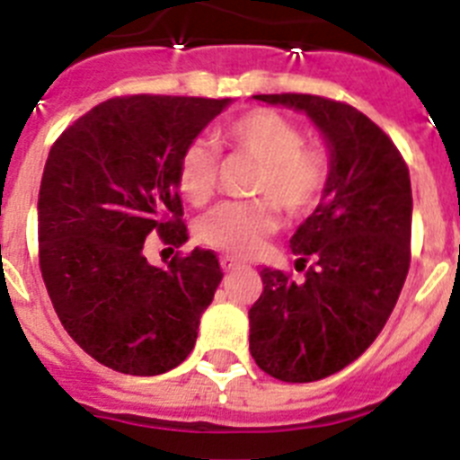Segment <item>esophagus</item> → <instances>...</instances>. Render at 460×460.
Listing matches in <instances>:
<instances>
[{
    "label": "esophagus",
    "mask_w": 460,
    "mask_h": 460,
    "mask_svg": "<svg viewBox=\"0 0 460 460\" xmlns=\"http://www.w3.org/2000/svg\"><path fill=\"white\" fill-rule=\"evenodd\" d=\"M220 265H222V270H225V272H231V270L240 268L238 261L231 259V256H222V259H220Z\"/></svg>",
    "instance_id": "34e87169"
}]
</instances>
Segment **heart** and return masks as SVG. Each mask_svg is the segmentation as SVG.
<instances>
[{
	"instance_id": "heart-1",
	"label": "heart",
	"mask_w": 460,
	"mask_h": 460,
	"mask_svg": "<svg viewBox=\"0 0 460 460\" xmlns=\"http://www.w3.org/2000/svg\"><path fill=\"white\" fill-rule=\"evenodd\" d=\"M217 143L259 163L252 192L261 199L226 201L197 222L204 244L231 256H252L279 229V209L288 217L308 216L332 181V156L320 145L304 143L293 119L272 109H252L217 131ZM217 186V158L206 143L186 145L177 161V188L201 206Z\"/></svg>"
}]
</instances>
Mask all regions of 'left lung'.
I'll list each match as a JSON object with an SVG mask.
<instances>
[{
    "mask_svg": "<svg viewBox=\"0 0 460 460\" xmlns=\"http://www.w3.org/2000/svg\"><path fill=\"white\" fill-rule=\"evenodd\" d=\"M256 100L304 111L332 149L327 192L290 240L304 279L263 268L250 308L256 366L308 384L358 358L397 304L411 265L409 165L388 133L345 102L299 93Z\"/></svg>",
    "mask_w": 460,
    "mask_h": 460,
    "instance_id": "8db88e82",
    "label": "left lung"
}]
</instances>
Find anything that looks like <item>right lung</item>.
<instances>
[{
    "instance_id": "right-lung-1",
    "label": "right lung",
    "mask_w": 460,
    "mask_h": 460,
    "mask_svg": "<svg viewBox=\"0 0 460 460\" xmlns=\"http://www.w3.org/2000/svg\"><path fill=\"white\" fill-rule=\"evenodd\" d=\"M229 100L124 94L56 138L38 195V259L54 311L97 363L154 376L186 360L222 281L195 247L149 265L145 238L188 240L177 161Z\"/></svg>"
}]
</instances>
